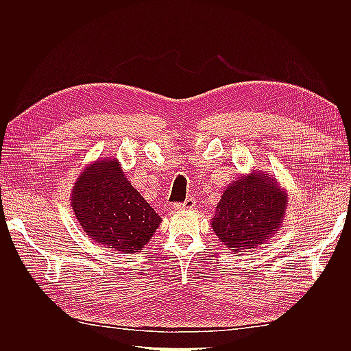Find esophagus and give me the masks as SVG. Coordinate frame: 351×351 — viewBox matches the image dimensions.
<instances>
[{
    "label": "esophagus",
    "mask_w": 351,
    "mask_h": 351,
    "mask_svg": "<svg viewBox=\"0 0 351 351\" xmlns=\"http://www.w3.org/2000/svg\"><path fill=\"white\" fill-rule=\"evenodd\" d=\"M196 205V200L193 197H187L183 204H174L176 210H186V209H193Z\"/></svg>",
    "instance_id": "obj_1"
}]
</instances>
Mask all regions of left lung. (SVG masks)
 Listing matches in <instances>:
<instances>
[{"instance_id":"1","label":"left lung","mask_w":351,"mask_h":351,"mask_svg":"<svg viewBox=\"0 0 351 351\" xmlns=\"http://www.w3.org/2000/svg\"><path fill=\"white\" fill-rule=\"evenodd\" d=\"M287 206L289 195L277 178L253 169L227 186L210 227L231 252L256 249L282 226Z\"/></svg>"}]
</instances>
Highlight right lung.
<instances>
[{"label": "right lung", "mask_w": 351, "mask_h": 351, "mask_svg": "<svg viewBox=\"0 0 351 351\" xmlns=\"http://www.w3.org/2000/svg\"><path fill=\"white\" fill-rule=\"evenodd\" d=\"M70 197L86 236L117 252L142 250L162 221L127 180L115 158L98 159L84 168Z\"/></svg>", "instance_id": "1"}]
</instances>
